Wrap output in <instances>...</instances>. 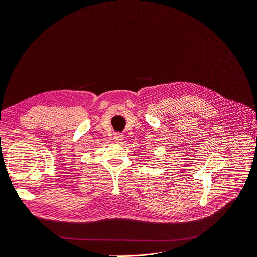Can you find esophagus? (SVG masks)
Segmentation results:
<instances>
[{
	"label": "esophagus",
	"instance_id": "34e87169",
	"mask_svg": "<svg viewBox=\"0 0 257 257\" xmlns=\"http://www.w3.org/2000/svg\"><path fill=\"white\" fill-rule=\"evenodd\" d=\"M113 139H114V141H115V142H120L123 139V137L120 134H115V135H114Z\"/></svg>",
	"mask_w": 257,
	"mask_h": 257
}]
</instances>
